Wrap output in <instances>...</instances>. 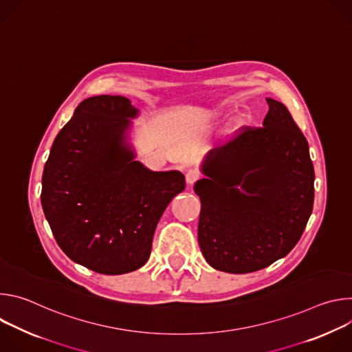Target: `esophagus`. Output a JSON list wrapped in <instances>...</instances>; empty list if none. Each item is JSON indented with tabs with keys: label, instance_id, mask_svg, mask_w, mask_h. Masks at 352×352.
<instances>
[{
	"label": "esophagus",
	"instance_id": "34e87169",
	"mask_svg": "<svg viewBox=\"0 0 352 352\" xmlns=\"http://www.w3.org/2000/svg\"><path fill=\"white\" fill-rule=\"evenodd\" d=\"M200 178V174H199V171H196V170H188L186 171V174H185V179H186V184L188 185H192V184H195L197 179Z\"/></svg>",
	"mask_w": 352,
	"mask_h": 352
}]
</instances>
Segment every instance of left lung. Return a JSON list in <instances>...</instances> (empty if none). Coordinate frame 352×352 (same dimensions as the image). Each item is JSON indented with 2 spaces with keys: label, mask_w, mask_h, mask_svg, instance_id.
<instances>
[{
  "label": "left lung",
  "mask_w": 352,
  "mask_h": 352,
  "mask_svg": "<svg viewBox=\"0 0 352 352\" xmlns=\"http://www.w3.org/2000/svg\"><path fill=\"white\" fill-rule=\"evenodd\" d=\"M262 128H249L202 163L197 239L221 272H256L284 258L312 214L315 170L304 133L287 107L266 98ZM241 186V188L237 186Z\"/></svg>",
  "instance_id": "1"
}]
</instances>
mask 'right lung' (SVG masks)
<instances>
[{
  "mask_svg": "<svg viewBox=\"0 0 352 352\" xmlns=\"http://www.w3.org/2000/svg\"><path fill=\"white\" fill-rule=\"evenodd\" d=\"M138 110L122 96L89 97L57 135L41 178V206L74 262L102 274L142 267L179 171H150L126 144Z\"/></svg>",
  "mask_w": 352,
  "mask_h": 352,
  "instance_id": "obj_1",
  "label": "right lung"
}]
</instances>
